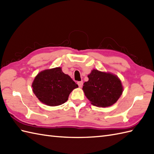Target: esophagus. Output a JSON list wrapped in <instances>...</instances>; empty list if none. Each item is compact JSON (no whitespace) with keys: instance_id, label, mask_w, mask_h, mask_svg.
I'll use <instances>...</instances> for the list:
<instances>
[{"instance_id":"34e87169","label":"esophagus","mask_w":154,"mask_h":154,"mask_svg":"<svg viewBox=\"0 0 154 154\" xmlns=\"http://www.w3.org/2000/svg\"><path fill=\"white\" fill-rule=\"evenodd\" d=\"M78 85H79V87H82L83 86V81H79V82H77Z\"/></svg>"}]
</instances>
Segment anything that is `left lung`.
<instances>
[{
  "instance_id": "8db88e82",
  "label": "left lung",
  "mask_w": 154,
  "mask_h": 154,
  "mask_svg": "<svg viewBox=\"0 0 154 154\" xmlns=\"http://www.w3.org/2000/svg\"><path fill=\"white\" fill-rule=\"evenodd\" d=\"M89 81L83 90L91 103L99 107H108L119 100L123 92L120 79L116 75L93 69L88 75Z\"/></svg>"
}]
</instances>
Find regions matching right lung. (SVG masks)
I'll return each instance as SVG.
<instances>
[{"label":"right lung","instance_id":"obj_1","mask_svg":"<svg viewBox=\"0 0 154 154\" xmlns=\"http://www.w3.org/2000/svg\"><path fill=\"white\" fill-rule=\"evenodd\" d=\"M32 87L40 102L55 106L66 102L71 91L78 85L62 71L61 67H55L40 72L35 76Z\"/></svg>","mask_w":154,"mask_h":154}]
</instances>
